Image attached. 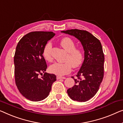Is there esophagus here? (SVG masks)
<instances>
[{
	"label": "esophagus",
	"mask_w": 123,
	"mask_h": 123,
	"mask_svg": "<svg viewBox=\"0 0 123 123\" xmlns=\"http://www.w3.org/2000/svg\"><path fill=\"white\" fill-rule=\"evenodd\" d=\"M57 80H60V79H65V77H60V76H57Z\"/></svg>",
	"instance_id": "esophagus-1"
}]
</instances>
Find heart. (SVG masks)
I'll return each mask as SVG.
<instances>
[{"instance_id": "1", "label": "heart", "mask_w": 123, "mask_h": 123, "mask_svg": "<svg viewBox=\"0 0 123 123\" xmlns=\"http://www.w3.org/2000/svg\"><path fill=\"white\" fill-rule=\"evenodd\" d=\"M60 45L67 52L65 60L63 63L55 62L49 67V71L51 73L58 76H64L71 72L72 66L77 68L81 65L83 60V52L81 49L76 48V44L72 38L64 37L60 42ZM52 43L49 41L43 47V55L47 61H51L52 60L51 50Z\"/></svg>"}]
</instances>
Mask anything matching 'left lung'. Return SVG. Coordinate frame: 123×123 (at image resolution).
Returning <instances> with one entry per match:
<instances>
[{
    "mask_svg": "<svg viewBox=\"0 0 123 123\" xmlns=\"http://www.w3.org/2000/svg\"><path fill=\"white\" fill-rule=\"evenodd\" d=\"M61 32L77 38L83 47V62L76 75L77 78L72 77L75 85L67 92L72 100L86 102L96 95L103 78L104 56L101 43L98 38L85 30L71 29Z\"/></svg>",
    "mask_w": 123,
    "mask_h": 123,
    "instance_id": "left-lung-1",
    "label": "left lung"
}]
</instances>
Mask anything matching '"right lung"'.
<instances>
[{
    "mask_svg": "<svg viewBox=\"0 0 123 123\" xmlns=\"http://www.w3.org/2000/svg\"><path fill=\"white\" fill-rule=\"evenodd\" d=\"M55 35L52 32L34 31L22 37L16 47L14 62L15 80L20 93L34 102L43 100L49 96L54 74L45 72L47 66L43 55V47ZM44 73L39 78L38 74Z\"/></svg>",
    "mask_w": 123,
    "mask_h": 123,
    "instance_id": "right-lung-1",
    "label": "right lung"
}]
</instances>
